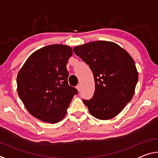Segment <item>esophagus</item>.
<instances>
[{
	"label": "esophagus",
	"instance_id": "esophagus-1",
	"mask_svg": "<svg viewBox=\"0 0 158 158\" xmlns=\"http://www.w3.org/2000/svg\"><path fill=\"white\" fill-rule=\"evenodd\" d=\"M76 88H77V90H78V91H80V85L79 84L77 85Z\"/></svg>",
	"mask_w": 158,
	"mask_h": 158
}]
</instances>
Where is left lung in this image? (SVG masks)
Returning <instances> with one entry per match:
<instances>
[{"label":"left lung","instance_id":"1","mask_svg":"<svg viewBox=\"0 0 158 158\" xmlns=\"http://www.w3.org/2000/svg\"><path fill=\"white\" fill-rule=\"evenodd\" d=\"M73 51L94 76V95L90 100H84L90 114L100 120L117 116L132 100L138 81L133 58L118 44L109 41L89 42Z\"/></svg>","mask_w":158,"mask_h":158}]
</instances>
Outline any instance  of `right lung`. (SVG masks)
Instances as JSON below:
<instances>
[{
  "label": "right lung",
  "instance_id": "obj_1",
  "mask_svg": "<svg viewBox=\"0 0 158 158\" xmlns=\"http://www.w3.org/2000/svg\"><path fill=\"white\" fill-rule=\"evenodd\" d=\"M70 47L52 44L33 52L17 74V92L26 109L43 122L56 123L63 119L74 95L68 85Z\"/></svg>",
  "mask_w": 158,
  "mask_h": 158
}]
</instances>
